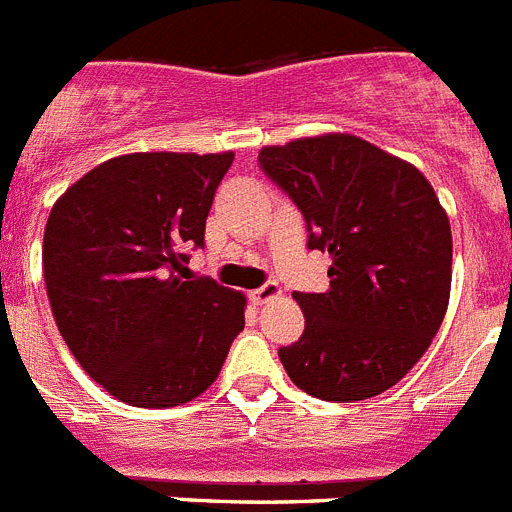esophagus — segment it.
<instances>
[{
    "label": "esophagus",
    "mask_w": 512,
    "mask_h": 512,
    "mask_svg": "<svg viewBox=\"0 0 512 512\" xmlns=\"http://www.w3.org/2000/svg\"><path fill=\"white\" fill-rule=\"evenodd\" d=\"M279 295H282V287H279L277 282H266V285H261L259 290L251 292V300L256 305H264V303H269V300L279 298Z\"/></svg>",
    "instance_id": "34e87169"
}]
</instances>
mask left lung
<instances>
[{
	"label": "left lung",
	"instance_id": "1",
	"mask_svg": "<svg viewBox=\"0 0 512 512\" xmlns=\"http://www.w3.org/2000/svg\"><path fill=\"white\" fill-rule=\"evenodd\" d=\"M264 173L331 256L329 290L295 292L305 316L279 360L323 401L388 391L430 347L451 298L453 238L435 189L412 163L355 134H321L259 152Z\"/></svg>",
	"mask_w": 512,
	"mask_h": 512
}]
</instances>
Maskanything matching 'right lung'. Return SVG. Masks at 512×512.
<instances>
[{
  "mask_svg": "<svg viewBox=\"0 0 512 512\" xmlns=\"http://www.w3.org/2000/svg\"><path fill=\"white\" fill-rule=\"evenodd\" d=\"M233 152H131L72 183L43 233L59 334L85 373L131 406L202 396L246 326V295L186 277Z\"/></svg>",
  "mask_w": 512,
  "mask_h": 512,
  "instance_id": "1",
  "label": "right lung"
}]
</instances>
